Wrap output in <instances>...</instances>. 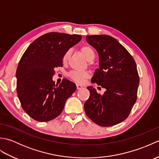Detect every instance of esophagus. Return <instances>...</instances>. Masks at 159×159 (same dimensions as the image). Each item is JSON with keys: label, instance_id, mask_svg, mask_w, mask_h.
<instances>
[{"label": "esophagus", "instance_id": "obj_1", "mask_svg": "<svg viewBox=\"0 0 159 159\" xmlns=\"http://www.w3.org/2000/svg\"><path fill=\"white\" fill-rule=\"evenodd\" d=\"M76 87L78 89H80L81 88H83V85H80V84H76Z\"/></svg>", "mask_w": 159, "mask_h": 159}]
</instances>
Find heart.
Returning a JSON list of instances; mask_svg holds the SVG:
<instances>
[{
	"instance_id": "b5f03b06",
	"label": "heart",
	"mask_w": 159,
	"mask_h": 159,
	"mask_svg": "<svg viewBox=\"0 0 159 159\" xmlns=\"http://www.w3.org/2000/svg\"><path fill=\"white\" fill-rule=\"evenodd\" d=\"M80 51L85 57V58L88 61H92L95 58V51H94L93 48L92 46L89 45H85L81 47L80 48ZM71 55V50H68L64 54L63 56V61L64 63H66L68 61ZM68 76L72 79L76 83H83L84 79H87L89 76V73L86 72V71H76L73 70L68 74Z\"/></svg>"
}]
</instances>
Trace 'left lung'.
<instances>
[{
    "label": "left lung",
    "instance_id": "1",
    "mask_svg": "<svg viewBox=\"0 0 159 159\" xmlns=\"http://www.w3.org/2000/svg\"><path fill=\"white\" fill-rule=\"evenodd\" d=\"M86 40L99 57V68L91 81L106 92L100 95L93 87H87L90 96L84 104V109L87 117L96 124L114 126L126 119L137 100L139 76L136 63L113 37L87 35Z\"/></svg>",
    "mask_w": 159,
    "mask_h": 159
}]
</instances>
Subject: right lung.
I'll use <instances>...</instances> for the list:
<instances>
[{
  "label": "right lung",
  "mask_w": 159,
  "mask_h": 159,
  "mask_svg": "<svg viewBox=\"0 0 159 159\" xmlns=\"http://www.w3.org/2000/svg\"><path fill=\"white\" fill-rule=\"evenodd\" d=\"M82 39L81 35L48 33L33 41L20 59L16 70L17 94L24 111L33 120L48 121L61 113L75 83L66 79L55 85V67L63 66V56Z\"/></svg>",
  "instance_id": "right-lung-1"
}]
</instances>
